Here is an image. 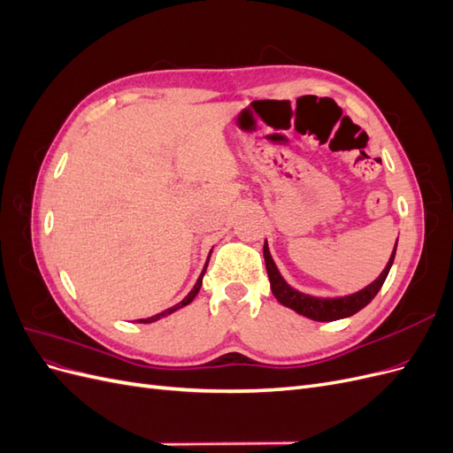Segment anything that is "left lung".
<instances>
[{
    "label": "left lung",
    "instance_id": "obj_1",
    "mask_svg": "<svg viewBox=\"0 0 453 453\" xmlns=\"http://www.w3.org/2000/svg\"><path fill=\"white\" fill-rule=\"evenodd\" d=\"M395 251H396V243H395V250H393V255L389 258L386 270L380 273L378 280H374L368 287H365L363 291L349 295V296H342V298H318V296H310V295L295 291L293 287L287 285L285 280L280 276L276 263L272 260L266 243H265V263H266L272 293L283 306L295 310L300 315H306V318H310L313 321H336V319H344V318H349V315H353V313H357L378 295V291L381 289V285H383V281H386L388 273L391 270Z\"/></svg>",
    "mask_w": 453,
    "mask_h": 453
}]
</instances>
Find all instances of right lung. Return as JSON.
Instances as JSON below:
<instances>
[{
  "instance_id": "right-lung-1",
  "label": "right lung",
  "mask_w": 453,
  "mask_h": 453,
  "mask_svg": "<svg viewBox=\"0 0 453 453\" xmlns=\"http://www.w3.org/2000/svg\"><path fill=\"white\" fill-rule=\"evenodd\" d=\"M211 255V253H210ZM208 263H210V258H208ZM205 268H208V265L203 266V270H202V273H200V278H198V281H196V285L193 287V291H190L180 304H175V306H172V308H168V310H164V311H160V313H157V315H153V318H147V319H138V323H153V321H157V319H160V318H164V315H170L172 311H175V310H180V308H183V306H187V304H190L195 300V296L198 295V291H200V287H202V278H203V272H205Z\"/></svg>"
}]
</instances>
